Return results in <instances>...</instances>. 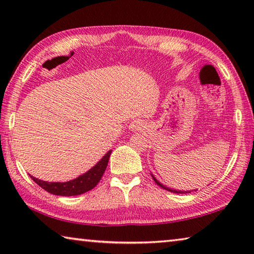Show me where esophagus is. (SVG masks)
I'll use <instances>...</instances> for the list:
<instances>
[{
    "label": "esophagus",
    "mask_w": 254,
    "mask_h": 254,
    "mask_svg": "<svg viewBox=\"0 0 254 254\" xmlns=\"http://www.w3.org/2000/svg\"><path fill=\"white\" fill-rule=\"evenodd\" d=\"M144 127L143 126V122L141 121V120H135V121H133L131 124H130V130L131 131H140L142 130V128Z\"/></svg>",
    "instance_id": "34e87169"
}]
</instances>
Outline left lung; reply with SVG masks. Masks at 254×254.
<instances>
[{
    "label": "left lung",
    "instance_id": "8db88e82",
    "mask_svg": "<svg viewBox=\"0 0 254 254\" xmlns=\"http://www.w3.org/2000/svg\"><path fill=\"white\" fill-rule=\"evenodd\" d=\"M152 176V178H153V180L154 182H156V184L158 185V186H160L161 188H163V189H166V190H168V191H171V192H177V194H186V192H190L189 190H176V189H171V188H168V187H166L165 185H162L160 182H158V180L156 179V177H154L153 175H151Z\"/></svg>",
    "mask_w": 254,
    "mask_h": 254
}]
</instances>
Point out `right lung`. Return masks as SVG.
<instances>
[{"mask_svg": "<svg viewBox=\"0 0 254 254\" xmlns=\"http://www.w3.org/2000/svg\"><path fill=\"white\" fill-rule=\"evenodd\" d=\"M112 151L110 150L109 152L105 153V156L103 157L100 161H98L93 168L89 169L87 173L78 176V177L69 180V182L65 183H49L45 182V180H40L36 177H30L32 178L34 183H37L39 186L45 189L50 194L57 195V196H77L81 195L84 192L91 190L96 186L100 182L103 174L107 167V163L110 160Z\"/></svg>", "mask_w": 254, "mask_h": 254, "instance_id": "right-lung-1", "label": "right lung"}]
</instances>
